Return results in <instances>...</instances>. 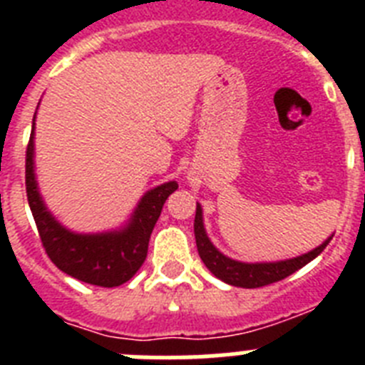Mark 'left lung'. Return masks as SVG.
<instances>
[{
  "label": "left lung",
  "mask_w": 365,
  "mask_h": 365,
  "mask_svg": "<svg viewBox=\"0 0 365 365\" xmlns=\"http://www.w3.org/2000/svg\"><path fill=\"white\" fill-rule=\"evenodd\" d=\"M193 232H195V243H197L199 256H201L202 263L208 267V270L214 274L215 278L222 279L228 285L243 287V289H257V287L282 282L287 276H291L296 270L307 265L309 261L314 259L316 256H320L324 252V248L329 245V241L333 240V237H329L324 245L311 250L309 254L294 257V259L278 261V263H240V261L222 256L217 248L210 243V240L206 237L205 227H202V212L199 205L197 210H195Z\"/></svg>",
  "instance_id": "obj_1"
}]
</instances>
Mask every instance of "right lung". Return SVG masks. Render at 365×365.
<instances>
[{"mask_svg":"<svg viewBox=\"0 0 365 365\" xmlns=\"http://www.w3.org/2000/svg\"><path fill=\"white\" fill-rule=\"evenodd\" d=\"M34 122L25 153V186L32 217L45 252L62 272L98 287H118L130 282L148 256V243L168 195L177 182H166L148 192L138 202L131 222L122 232L82 235L66 230L43 206L34 179Z\"/></svg>","mask_w":365,"mask_h":365,"instance_id":"obj_1","label":"right lung"}]
</instances>
